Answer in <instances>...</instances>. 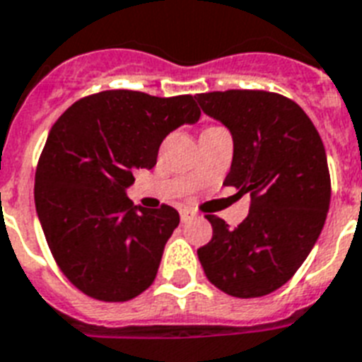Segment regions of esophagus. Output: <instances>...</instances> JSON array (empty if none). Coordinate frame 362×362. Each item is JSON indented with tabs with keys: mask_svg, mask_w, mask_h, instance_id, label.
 Returning <instances> with one entry per match:
<instances>
[{
	"mask_svg": "<svg viewBox=\"0 0 362 362\" xmlns=\"http://www.w3.org/2000/svg\"><path fill=\"white\" fill-rule=\"evenodd\" d=\"M193 217V211L189 210H180V221L182 223H187Z\"/></svg>",
	"mask_w": 362,
	"mask_h": 362,
	"instance_id": "34e87169",
	"label": "esophagus"
}]
</instances>
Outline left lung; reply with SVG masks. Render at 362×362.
I'll return each mask as SVG.
<instances>
[{
	"label": "left lung",
	"mask_w": 362,
	"mask_h": 362,
	"mask_svg": "<svg viewBox=\"0 0 362 362\" xmlns=\"http://www.w3.org/2000/svg\"><path fill=\"white\" fill-rule=\"evenodd\" d=\"M202 111L234 139L225 186L251 193L236 228L208 214L214 234L197 249L208 281L232 298H262L286 284L318 240L331 201L318 130L293 100L267 90L197 95Z\"/></svg>",
	"instance_id": "1"
}]
</instances>
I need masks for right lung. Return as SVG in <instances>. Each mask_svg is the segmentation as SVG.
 Here are the masks:
<instances>
[{
  "mask_svg": "<svg viewBox=\"0 0 362 362\" xmlns=\"http://www.w3.org/2000/svg\"><path fill=\"white\" fill-rule=\"evenodd\" d=\"M201 110L191 95L158 98L115 89L79 98L48 134L35 173V206L59 269L105 303L154 283L180 216L169 204L137 208L124 189L152 169L161 141Z\"/></svg>",
  "mask_w": 362,
  "mask_h": 362,
  "instance_id": "1",
  "label": "right lung"
}]
</instances>
